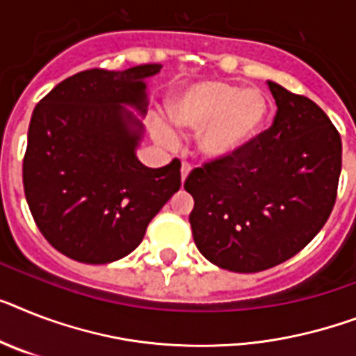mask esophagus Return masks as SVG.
<instances>
[{"instance_id":"esophagus-1","label":"esophagus","mask_w":356,"mask_h":356,"mask_svg":"<svg viewBox=\"0 0 356 356\" xmlns=\"http://www.w3.org/2000/svg\"><path fill=\"white\" fill-rule=\"evenodd\" d=\"M189 172H191V165L187 163V161H184V163H181V181L187 178V175H189Z\"/></svg>"}]
</instances>
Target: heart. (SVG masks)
Returning <instances> with one entry per match:
<instances>
[{
  "mask_svg": "<svg viewBox=\"0 0 356 356\" xmlns=\"http://www.w3.org/2000/svg\"><path fill=\"white\" fill-rule=\"evenodd\" d=\"M178 127L200 132V149L209 158H225L242 151L258 136L269 114L267 99L257 89H240L227 81H200L180 90L169 104ZM163 143L175 136L158 129Z\"/></svg>",
  "mask_w": 356,
  "mask_h": 356,
  "instance_id": "b5f03b06",
  "label": "heart"
}]
</instances>
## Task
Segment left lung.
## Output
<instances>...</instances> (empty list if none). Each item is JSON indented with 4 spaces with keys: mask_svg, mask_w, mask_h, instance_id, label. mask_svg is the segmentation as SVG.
<instances>
[{
    "mask_svg": "<svg viewBox=\"0 0 356 356\" xmlns=\"http://www.w3.org/2000/svg\"><path fill=\"white\" fill-rule=\"evenodd\" d=\"M273 125L231 156L193 169L185 191L196 248L211 264L258 273L286 262L316 236L337 202L342 140L302 94L267 81Z\"/></svg>",
    "mask_w": 356,
    "mask_h": 356,
    "instance_id": "left-lung-1",
    "label": "left lung"
}]
</instances>
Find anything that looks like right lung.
I'll list each match as a JSON object with an SVG mask.
<instances>
[{"label":"right lung","instance_id":"1","mask_svg":"<svg viewBox=\"0 0 356 356\" xmlns=\"http://www.w3.org/2000/svg\"><path fill=\"white\" fill-rule=\"evenodd\" d=\"M160 65L89 69L40 99L23 156L32 218L52 248L83 264H108L140 245L147 225L180 189V160L149 169L122 104L145 113L143 79ZM140 127V123L134 122Z\"/></svg>","mask_w":356,"mask_h":356}]
</instances>
